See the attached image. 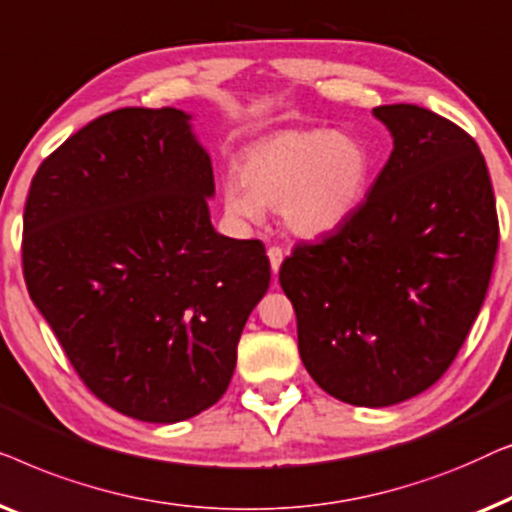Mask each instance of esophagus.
Masks as SVG:
<instances>
[{
    "label": "esophagus",
    "mask_w": 512,
    "mask_h": 512,
    "mask_svg": "<svg viewBox=\"0 0 512 512\" xmlns=\"http://www.w3.org/2000/svg\"><path fill=\"white\" fill-rule=\"evenodd\" d=\"M266 255H269L271 271L278 273V271H280V264H283V259H285V253H283V250H280L278 246H271L269 250H266Z\"/></svg>",
    "instance_id": "esophagus-1"
}]
</instances>
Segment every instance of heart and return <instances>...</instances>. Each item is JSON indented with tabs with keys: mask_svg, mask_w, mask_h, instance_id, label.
<instances>
[{
	"mask_svg": "<svg viewBox=\"0 0 512 512\" xmlns=\"http://www.w3.org/2000/svg\"><path fill=\"white\" fill-rule=\"evenodd\" d=\"M373 155L345 129L290 127L255 141L239 162L241 183L222 185L229 218L253 225L278 208L299 239L334 234L355 218L369 192Z\"/></svg>",
	"mask_w": 512,
	"mask_h": 512,
	"instance_id": "heart-1",
	"label": "heart"
}]
</instances>
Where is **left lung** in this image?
I'll return each mask as SVG.
<instances>
[{"label": "left lung", "mask_w": 512, "mask_h": 512, "mask_svg": "<svg viewBox=\"0 0 512 512\" xmlns=\"http://www.w3.org/2000/svg\"><path fill=\"white\" fill-rule=\"evenodd\" d=\"M392 155L362 208L280 266L299 355L331 397L385 408L448 371L485 301L499 222L485 157L415 104L378 106Z\"/></svg>", "instance_id": "1"}]
</instances>
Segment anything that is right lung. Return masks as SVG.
<instances>
[{
    "label": "right lung",
    "mask_w": 512,
    "mask_h": 512,
    "mask_svg": "<svg viewBox=\"0 0 512 512\" xmlns=\"http://www.w3.org/2000/svg\"><path fill=\"white\" fill-rule=\"evenodd\" d=\"M213 197L211 155L178 109L92 120L27 194V292L83 383L134 420L211 408L269 290L264 246L215 232Z\"/></svg>",
    "instance_id": "add662e5"
}]
</instances>
